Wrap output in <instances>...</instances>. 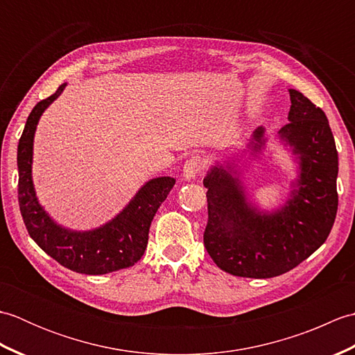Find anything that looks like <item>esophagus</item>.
I'll use <instances>...</instances> for the list:
<instances>
[{"mask_svg":"<svg viewBox=\"0 0 355 355\" xmlns=\"http://www.w3.org/2000/svg\"><path fill=\"white\" fill-rule=\"evenodd\" d=\"M202 168V162L198 155H192L187 158L184 166H183V177L184 180H195Z\"/></svg>","mask_w":355,"mask_h":355,"instance_id":"obj_1","label":"esophagus"}]
</instances>
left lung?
Masks as SVG:
<instances>
[{
	"mask_svg": "<svg viewBox=\"0 0 355 355\" xmlns=\"http://www.w3.org/2000/svg\"><path fill=\"white\" fill-rule=\"evenodd\" d=\"M288 93V123L279 130L277 140L291 153L297 177L284 205L261 209L248 198L243 182V168L267 146L262 126L241 153L216 162L202 180L209 210L206 250L233 276L267 279L286 273L325 243L336 220L338 155L328 119L297 89Z\"/></svg>",
	"mask_w": 355,
	"mask_h": 355,
	"instance_id": "obj_1",
	"label": "left lung"
}]
</instances>
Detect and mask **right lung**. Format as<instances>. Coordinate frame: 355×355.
I'll list each match as a JSON object with an SVG mask.
<instances>
[{
    "label": "right lung",
    "mask_w": 355,
    "mask_h": 355,
    "mask_svg": "<svg viewBox=\"0 0 355 355\" xmlns=\"http://www.w3.org/2000/svg\"><path fill=\"white\" fill-rule=\"evenodd\" d=\"M62 84L30 112L18 143V201L30 238L61 266L82 275H107L132 267L146 250L154 215L175 184L157 177L143 184L120 212L99 227L73 230L58 224L37 201L33 177V140L42 112L62 94Z\"/></svg>",
    "instance_id": "obj_1"
}]
</instances>
